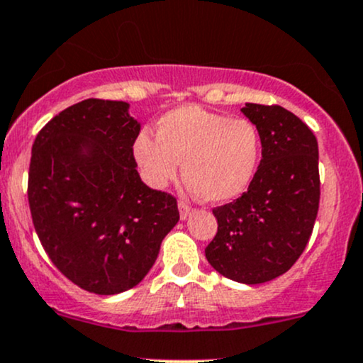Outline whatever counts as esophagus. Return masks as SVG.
<instances>
[{
    "label": "esophagus",
    "mask_w": 363,
    "mask_h": 363,
    "mask_svg": "<svg viewBox=\"0 0 363 363\" xmlns=\"http://www.w3.org/2000/svg\"><path fill=\"white\" fill-rule=\"evenodd\" d=\"M178 207H180V218L182 219H186L190 214L194 213V207H190L189 203L183 202V201H180V203H178Z\"/></svg>",
    "instance_id": "34e87169"
}]
</instances>
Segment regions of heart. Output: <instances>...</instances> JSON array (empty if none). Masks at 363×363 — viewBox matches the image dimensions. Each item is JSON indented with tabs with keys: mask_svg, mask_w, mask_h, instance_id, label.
<instances>
[{
	"mask_svg": "<svg viewBox=\"0 0 363 363\" xmlns=\"http://www.w3.org/2000/svg\"><path fill=\"white\" fill-rule=\"evenodd\" d=\"M260 150V132L250 120L192 104L164 113L157 120L156 140L142 133L133 147L150 185H168L183 161L189 189L214 203L245 192L257 173Z\"/></svg>",
	"mask_w": 363,
	"mask_h": 363,
	"instance_id": "heart-1",
	"label": "heart"
}]
</instances>
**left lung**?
<instances>
[{
	"instance_id": "1",
	"label": "left lung",
	"mask_w": 363,
	"mask_h": 363,
	"mask_svg": "<svg viewBox=\"0 0 363 363\" xmlns=\"http://www.w3.org/2000/svg\"><path fill=\"white\" fill-rule=\"evenodd\" d=\"M242 113L259 128L262 160L247 192L213 209L218 233L206 257L225 278L259 284L284 274L307 247L319 211V147L278 104L247 103Z\"/></svg>"
}]
</instances>
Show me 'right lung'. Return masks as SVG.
Returning a JSON list of instances; mask_svg holds the SVG:
<instances>
[{"label":"right lung","instance_id":"add662e5","mask_svg":"<svg viewBox=\"0 0 363 363\" xmlns=\"http://www.w3.org/2000/svg\"><path fill=\"white\" fill-rule=\"evenodd\" d=\"M138 132L128 103L85 99L48 121L32 145L35 233L61 274L97 295L140 283L180 219L177 199L138 177Z\"/></svg>","mask_w":363,"mask_h":363}]
</instances>
